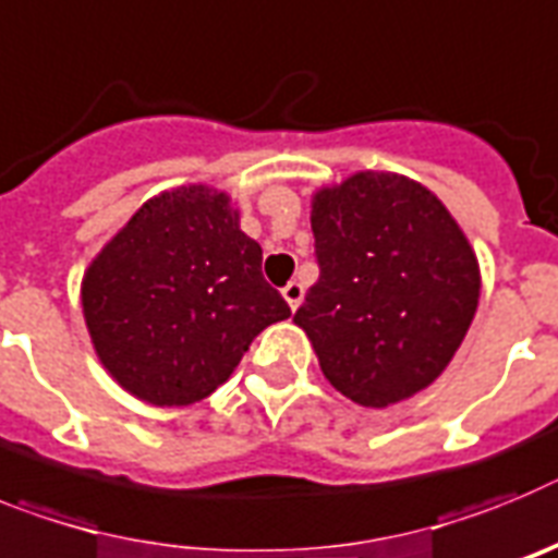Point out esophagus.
<instances>
[{
	"label": "esophagus",
	"mask_w": 558,
	"mask_h": 558,
	"mask_svg": "<svg viewBox=\"0 0 558 558\" xmlns=\"http://www.w3.org/2000/svg\"><path fill=\"white\" fill-rule=\"evenodd\" d=\"M303 294H306V289H303V283H300V280H289V283H286V289H283V298H286V303H289V308H298L300 303H303Z\"/></svg>",
	"instance_id": "34e87169"
}]
</instances>
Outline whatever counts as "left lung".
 <instances>
[{
  "label": "left lung",
  "instance_id": "8db88e82",
  "mask_svg": "<svg viewBox=\"0 0 558 558\" xmlns=\"http://www.w3.org/2000/svg\"><path fill=\"white\" fill-rule=\"evenodd\" d=\"M319 278L294 312L319 371L385 410L447 371L481 300V264L447 205L415 179L356 171L312 193Z\"/></svg>",
  "mask_w": 558,
  "mask_h": 558
}]
</instances>
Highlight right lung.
I'll return each mask as SVG.
<instances>
[{"label":"right lung","instance_id":"obj_1","mask_svg":"<svg viewBox=\"0 0 558 558\" xmlns=\"http://www.w3.org/2000/svg\"><path fill=\"white\" fill-rule=\"evenodd\" d=\"M81 306L106 373L154 407L207 399L252 339L292 314L232 196L210 185L148 198L86 266Z\"/></svg>","mask_w":558,"mask_h":558}]
</instances>
